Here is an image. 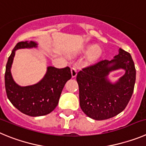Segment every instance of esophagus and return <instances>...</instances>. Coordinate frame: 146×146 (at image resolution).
Returning <instances> with one entry per match:
<instances>
[{"label": "esophagus", "mask_w": 146, "mask_h": 146, "mask_svg": "<svg viewBox=\"0 0 146 146\" xmlns=\"http://www.w3.org/2000/svg\"><path fill=\"white\" fill-rule=\"evenodd\" d=\"M70 71H71L72 78H75L76 76V75H77V70H76V69L75 68H72Z\"/></svg>", "instance_id": "obj_1"}]
</instances>
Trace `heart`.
<instances>
[{"label": "heart", "mask_w": 146, "mask_h": 146, "mask_svg": "<svg viewBox=\"0 0 146 146\" xmlns=\"http://www.w3.org/2000/svg\"><path fill=\"white\" fill-rule=\"evenodd\" d=\"M83 53H87V61L90 63L95 62L100 57L102 54V49L98 46L89 44L81 50Z\"/></svg>", "instance_id": "heart-1"}]
</instances>
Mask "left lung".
I'll return each mask as SVG.
<instances>
[{
    "instance_id": "obj_1",
    "label": "left lung",
    "mask_w": 146,
    "mask_h": 146,
    "mask_svg": "<svg viewBox=\"0 0 146 146\" xmlns=\"http://www.w3.org/2000/svg\"><path fill=\"white\" fill-rule=\"evenodd\" d=\"M122 69L125 73L115 83L108 79L110 73ZM136 70L130 54L119 49L111 61L105 60L79 71L76 81L79 87L80 107L87 116L105 120L125 109L134 91Z\"/></svg>"
}]
</instances>
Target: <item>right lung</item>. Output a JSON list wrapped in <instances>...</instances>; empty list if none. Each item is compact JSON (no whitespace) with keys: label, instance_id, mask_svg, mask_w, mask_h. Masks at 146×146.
<instances>
[{"label":"right lung","instance_id":"obj_1","mask_svg":"<svg viewBox=\"0 0 146 146\" xmlns=\"http://www.w3.org/2000/svg\"><path fill=\"white\" fill-rule=\"evenodd\" d=\"M35 41L19 42L8 59L5 73V87L7 97L20 112L30 116H40L50 113L58 105L65 83L71 78L69 67L56 68L48 66L44 78L33 85L21 86L13 79L11 68L17 49L36 48Z\"/></svg>","mask_w":146,"mask_h":146}]
</instances>
